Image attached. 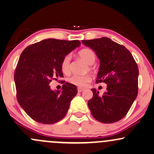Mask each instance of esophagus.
<instances>
[{
  "mask_svg": "<svg viewBox=\"0 0 154 154\" xmlns=\"http://www.w3.org/2000/svg\"><path fill=\"white\" fill-rule=\"evenodd\" d=\"M84 91V88H80V87H79V88H78V91L79 92H82V91Z\"/></svg>",
  "mask_w": 154,
  "mask_h": 154,
  "instance_id": "34e87169",
  "label": "esophagus"
}]
</instances>
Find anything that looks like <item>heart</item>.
<instances>
[{
  "label": "heart",
  "instance_id": "1",
  "mask_svg": "<svg viewBox=\"0 0 154 154\" xmlns=\"http://www.w3.org/2000/svg\"><path fill=\"white\" fill-rule=\"evenodd\" d=\"M79 56L84 60L88 65H92L96 60V55L91 49L83 48L79 52ZM71 55H66L63 58L61 62V70L65 74H68L71 71ZM91 81V76L88 74L83 75H73L68 79V81L71 84L78 87H84Z\"/></svg>",
  "mask_w": 154,
  "mask_h": 154
}]
</instances>
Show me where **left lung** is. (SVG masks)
Masks as SVG:
<instances>
[{"label":"left lung","instance_id":"1","mask_svg":"<svg viewBox=\"0 0 154 154\" xmlns=\"http://www.w3.org/2000/svg\"><path fill=\"white\" fill-rule=\"evenodd\" d=\"M100 60L96 83H106V91L100 96L92 88L93 97L88 101L91 113L96 120L105 123L122 119L137 97L138 68L126 47L103 37L82 41Z\"/></svg>","mask_w":154,"mask_h":154}]
</instances>
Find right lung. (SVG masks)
<instances>
[{
    "label": "right lung",
    "mask_w": 154,
    "mask_h": 154,
    "mask_svg": "<svg viewBox=\"0 0 154 154\" xmlns=\"http://www.w3.org/2000/svg\"><path fill=\"white\" fill-rule=\"evenodd\" d=\"M80 45L77 40L49 38L29 45L22 52L14 73L17 100L34 121L52 124L67 113L77 87L65 83L61 91H54L49 84L53 79L63 77V58Z\"/></svg>",
    "instance_id": "right-lung-1"
}]
</instances>
